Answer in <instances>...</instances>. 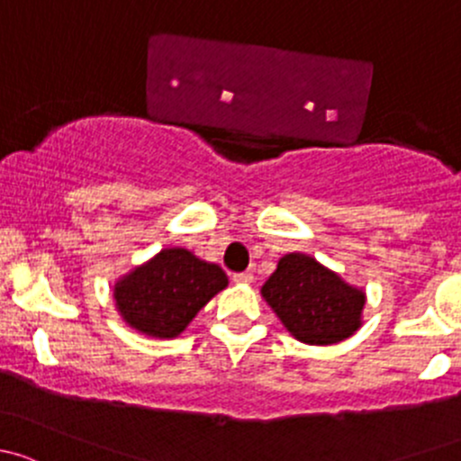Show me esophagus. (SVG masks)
<instances>
[{"instance_id":"esophagus-1","label":"esophagus","mask_w":461,"mask_h":461,"mask_svg":"<svg viewBox=\"0 0 461 461\" xmlns=\"http://www.w3.org/2000/svg\"><path fill=\"white\" fill-rule=\"evenodd\" d=\"M253 273H249V270H246V273H235L232 275V282L235 284H250L253 282Z\"/></svg>"}]
</instances>
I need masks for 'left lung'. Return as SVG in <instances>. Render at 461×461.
<instances>
[{
  "label": "left lung",
  "instance_id": "1",
  "mask_svg": "<svg viewBox=\"0 0 461 461\" xmlns=\"http://www.w3.org/2000/svg\"><path fill=\"white\" fill-rule=\"evenodd\" d=\"M262 297L303 344L329 346L362 326L366 297L339 275L302 253L284 255L262 286Z\"/></svg>",
  "mask_w": 461,
  "mask_h": 461
}]
</instances>
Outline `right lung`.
I'll list each match as a JSON object with an SVG mask.
<instances>
[{
	"mask_svg": "<svg viewBox=\"0 0 461 461\" xmlns=\"http://www.w3.org/2000/svg\"><path fill=\"white\" fill-rule=\"evenodd\" d=\"M229 277L217 264L186 249H166L115 284L117 311L126 324L153 337H177Z\"/></svg>",
	"mask_w": 461,
	"mask_h": 461,
	"instance_id": "add662e5",
	"label": "right lung"
}]
</instances>
